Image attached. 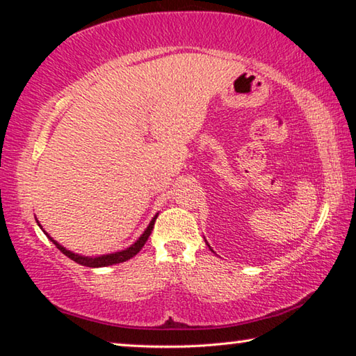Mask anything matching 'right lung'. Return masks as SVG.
Here are the masks:
<instances>
[{
  "label": "right lung",
  "instance_id": "add662e5",
  "mask_svg": "<svg viewBox=\"0 0 356 356\" xmlns=\"http://www.w3.org/2000/svg\"><path fill=\"white\" fill-rule=\"evenodd\" d=\"M155 220H156V215L152 218V221L149 222V226L146 231L143 232V236L136 240V242L129 246L127 250H122V251H118V252H111V254H104V256H97V257H89V256H81V254H75V252H72L69 250H65L63 245H59L56 240H53L50 236L47 234V237L51 240L53 243L56 245V248L63 252V254H65L67 257H70L72 261H75L76 264H81V265H86V267H106V265H114V264H120V262H125L129 261V259H131L134 256H136L138 252L141 251V248L144 246V243L147 242V238L150 236V232H152L154 229V225H155ZM40 226V225H39ZM42 229V227H40Z\"/></svg>",
  "mask_w": 356,
  "mask_h": 356
}]
</instances>
